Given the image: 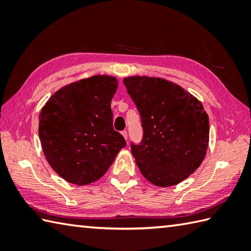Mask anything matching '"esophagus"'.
<instances>
[{
  "label": "esophagus",
  "mask_w": 251,
  "mask_h": 251,
  "mask_svg": "<svg viewBox=\"0 0 251 251\" xmlns=\"http://www.w3.org/2000/svg\"><path fill=\"white\" fill-rule=\"evenodd\" d=\"M122 135H123V137H124L125 139L127 140V131H126V130H123V131H122Z\"/></svg>",
  "instance_id": "34e87169"
}]
</instances>
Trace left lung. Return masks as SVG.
I'll return each mask as SVG.
<instances>
[{
  "mask_svg": "<svg viewBox=\"0 0 251 251\" xmlns=\"http://www.w3.org/2000/svg\"><path fill=\"white\" fill-rule=\"evenodd\" d=\"M143 128L140 145L131 142L137 166L157 186L180 183L200 167L209 142V119L201 101L161 77L123 79Z\"/></svg>",
  "mask_w": 251,
  "mask_h": 251,
  "instance_id": "1",
  "label": "left lung"
}]
</instances>
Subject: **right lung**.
<instances>
[{
    "mask_svg": "<svg viewBox=\"0 0 251 251\" xmlns=\"http://www.w3.org/2000/svg\"><path fill=\"white\" fill-rule=\"evenodd\" d=\"M117 79L94 75L61 87L40 113L44 155L61 178L86 185L100 179L126 146L113 128L111 100Z\"/></svg>",
    "mask_w": 251,
    "mask_h": 251,
    "instance_id": "add662e5",
    "label": "right lung"
}]
</instances>
